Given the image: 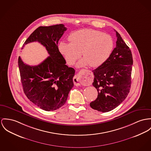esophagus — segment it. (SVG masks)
I'll use <instances>...</instances> for the list:
<instances>
[{"label": "esophagus", "mask_w": 151, "mask_h": 151, "mask_svg": "<svg viewBox=\"0 0 151 151\" xmlns=\"http://www.w3.org/2000/svg\"><path fill=\"white\" fill-rule=\"evenodd\" d=\"M90 72L88 70H82L78 73V74L76 75L73 79V81L74 83V84L76 86H81V83H80V77L84 76L86 73H88Z\"/></svg>", "instance_id": "esophagus-1"}]
</instances>
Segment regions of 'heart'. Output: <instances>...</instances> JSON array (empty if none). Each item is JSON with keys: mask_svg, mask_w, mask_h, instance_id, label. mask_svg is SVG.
I'll return each mask as SVG.
<instances>
[{"mask_svg": "<svg viewBox=\"0 0 151 151\" xmlns=\"http://www.w3.org/2000/svg\"><path fill=\"white\" fill-rule=\"evenodd\" d=\"M68 39L70 43L60 42L58 50L70 65L81 57V52L84 58L76 64L79 68L88 64L91 67L101 66L109 58L113 49V41L110 35L91 29L75 32Z\"/></svg>", "mask_w": 151, "mask_h": 151, "instance_id": "obj_1", "label": "heart"}]
</instances>
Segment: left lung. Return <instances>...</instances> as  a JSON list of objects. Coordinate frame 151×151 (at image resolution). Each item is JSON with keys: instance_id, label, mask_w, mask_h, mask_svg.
Wrapping results in <instances>:
<instances>
[{"instance_id": "left-lung-1", "label": "left lung", "mask_w": 151, "mask_h": 151, "mask_svg": "<svg viewBox=\"0 0 151 151\" xmlns=\"http://www.w3.org/2000/svg\"><path fill=\"white\" fill-rule=\"evenodd\" d=\"M116 32V47L104 63L93 70V85L98 95L90 104L93 109L103 113L110 111L121 104L127 98L131 86L132 54Z\"/></svg>"}]
</instances>
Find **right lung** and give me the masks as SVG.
<instances>
[{
    "label": "right lung",
    "mask_w": 151,
    "mask_h": 151,
    "mask_svg": "<svg viewBox=\"0 0 151 151\" xmlns=\"http://www.w3.org/2000/svg\"><path fill=\"white\" fill-rule=\"evenodd\" d=\"M66 30L63 24L38 27L23 47L30 42H38L45 47L49 56L35 66L26 64L20 57L18 58L24 93L31 102L47 111L56 110L65 104L73 87L75 70L65 64L58 46Z\"/></svg>",
    "instance_id": "1"
}]
</instances>
